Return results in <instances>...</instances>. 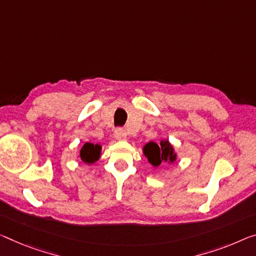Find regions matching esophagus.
I'll return each instance as SVG.
<instances>
[{
    "mask_svg": "<svg viewBox=\"0 0 256 256\" xmlns=\"http://www.w3.org/2000/svg\"><path fill=\"white\" fill-rule=\"evenodd\" d=\"M126 136H127V132H126L124 129L116 128L114 130V137L116 140H124Z\"/></svg>",
    "mask_w": 256,
    "mask_h": 256,
    "instance_id": "34e87169",
    "label": "esophagus"
}]
</instances>
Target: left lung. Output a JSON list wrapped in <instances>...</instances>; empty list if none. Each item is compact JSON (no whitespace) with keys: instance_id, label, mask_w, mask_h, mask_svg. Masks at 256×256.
<instances>
[{"instance_id":"obj_1","label":"left lung","mask_w":256,"mask_h":256,"mask_svg":"<svg viewBox=\"0 0 256 256\" xmlns=\"http://www.w3.org/2000/svg\"><path fill=\"white\" fill-rule=\"evenodd\" d=\"M143 151L148 162L154 167H158L161 162H174L176 159L174 148L168 140H162L160 145L154 142H150L145 145Z\"/></svg>"}]
</instances>
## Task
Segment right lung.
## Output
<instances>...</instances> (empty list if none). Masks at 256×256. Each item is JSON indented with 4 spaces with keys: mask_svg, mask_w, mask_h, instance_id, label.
Wrapping results in <instances>:
<instances>
[{
    "mask_svg": "<svg viewBox=\"0 0 256 256\" xmlns=\"http://www.w3.org/2000/svg\"><path fill=\"white\" fill-rule=\"evenodd\" d=\"M100 145L86 143L80 151V156L84 162L94 164L100 159Z\"/></svg>",
    "mask_w": 256,
    "mask_h": 256,
    "instance_id": "obj_1",
    "label": "right lung"
}]
</instances>
